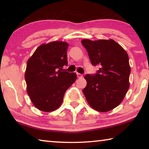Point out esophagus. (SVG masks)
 I'll return each instance as SVG.
<instances>
[{
  "instance_id": "34e87169",
  "label": "esophagus",
  "mask_w": 149,
  "mask_h": 149,
  "mask_svg": "<svg viewBox=\"0 0 149 149\" xmlns=\"http://www.w3.org/2000/svg\"><path fill=\"white\" fill-rule=\"evenodd\" d=\"M77 76L78 78H81L83 77V75L81 74H79V73H77Z\"/></svg>"
}]
</instances>
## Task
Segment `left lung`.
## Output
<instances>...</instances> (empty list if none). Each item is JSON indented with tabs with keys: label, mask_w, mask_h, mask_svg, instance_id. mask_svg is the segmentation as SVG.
<instances>
[{
	"label": "left lung",
	"mask_w": 149,
	"mask_h": 149,
	"mask_svg": "<svg viewBox=\"0 0 149 149\" xmlns=\"http://www.w3.org/2000/svg\"><path fill=\"white\" fill-rule=\"evenodd\" d=\"M91 62L99 65L95 75L87 74L83 93L93 109L105 112L119 105L130 87L129 57L122 46L112 39H83Z\"/></svg>",
	"instance_id": "1"
}]
</instances>
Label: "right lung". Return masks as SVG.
Segmentation results:
<instances>
[{"instance_id": "right-lung-1", "label": "right lung", "mask_w": 149, "mask_h": 149, "mask_svg": "<svg viewBox=\"0 0 149 149\" xmlns=\"http://www.w3.org/2000/svg\"><path fill=\"white\" fill-rule=\"evenodd\" d=\"M68 43L53 41L42 44L27 62V92L39 110L52 112L60 107L64 93L77 79L75 73L62 71L68 65Z\"/></svg>"}]
</instances>
